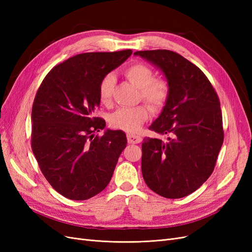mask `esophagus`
Instances as JSON below:
<instances>
[{"mask_svg":"<svg viewBox=\"0 0 252 252\" xmlns=\"http://www.w3.org/2000/svg\"><path fill=\"white\" fill-rule=\"evenodd\" d=\"M127 141L129 144H139L142 142V138L135 134H127Z\"/></svg>","mask_w":252,"mask_h":252,"instance_id":"esophagus-1","label":"esophagus"}]
</instances>
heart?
<instances>
[{"label": "heart", "instance_id": "heart-1", "mask_svg": "<svg viewBox=\"0 0 252 252\" xmlns=\"http://www.w3.org/2000/svg\"><path fill=\"white\" fill-rule=\"evenodd\" d=\"M124 77L140 89V100H143L152 110L162 109L170 96V84L165 78H155L151 68L143 63H133L123 70ZM116 87V78L106 74L98 83L97 94L102 104L112 101ZM149 112L146 106L123 107L114 111L109 119L113 128L127 132H135L148 120Z\"/></svg>", "mask_w": 252, "mask_h": 252}]
</instances>
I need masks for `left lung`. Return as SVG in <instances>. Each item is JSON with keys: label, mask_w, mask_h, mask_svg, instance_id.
<instances>
[{"label": "left lung", "mask_w": 252, "mask_h": 252, "mask_svg": "<svg viewBox=\"0 0 252 252\" xmlns=\"http://www.w3.org/2000/svg\"><path fill=\"white\" fill-rule=\"evenodd\" d=\"M157 65L170 84V96L149 129L168 141L145 138L142 173L147 186L167 199L192 193L216 167L224 141L222 110L216 89L199 67L179 53L136 51Z\"/></svg>", "instance_id": "1"}]
</instances>
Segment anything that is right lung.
I'll return each instance as SVG.
<instances>
[{"label":"right lung","instance_id":"1","mask_svg":"<svg viewBox=\"0 0 252 252\" xmlns=\"http://www.w3.org/2000/svg\"><path fill=\"white\" fill-rule=\"evenodd\" d=\"M131 53H80L53 67L36 91L32 148L45 179L67 199L84 201L100 193L126 147L122 130L94 136L106 125L94 111L100 106L98 83Z\"/></svg>","mask_w":252,"mask_h":252}]
</instances>
